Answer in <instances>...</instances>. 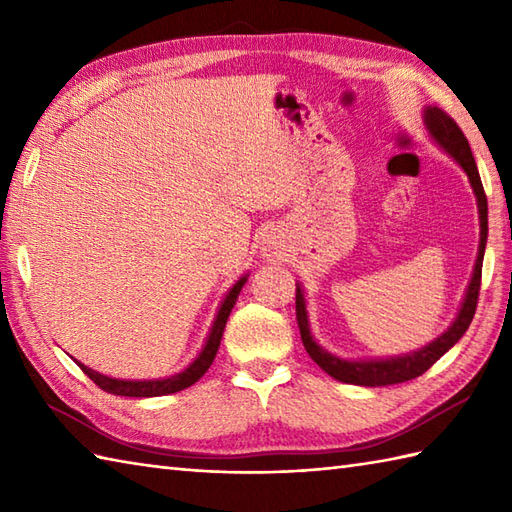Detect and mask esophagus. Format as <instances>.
I'll return each instance as SVG.
<instances>
[{"instance_id":"34e87169","label":"esophagus","mask_w":512,"mask_h":512,"mask_svg":"<svg viewBox=\"0 0 512 512\" xmlns=\"http://www.w3.org/2000/svg\"><path fill=\"white\" fill-rule=\"evenodd\" d=\"M264 255L266 257H281L284 255V250H286V242H284V237H281L279 233H270V235H266V242H264Z\"/></svg>"}]
</instances>
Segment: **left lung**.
Returning a JSON list of instances; mask_svg holds the SVG:
<instances>
[{"instance_id":"8db88e82","label":"left lung","mask_w":512,"mask_h":512,"mask_svg":"<svg viewBox=\"0 0 512 512\" xmlns=\"http://www.w3.org/2000/svg\"><path fill=\"white\" fill-rule=\"evenodd\" d=\"M424 125H427L429 134L436 138V143L449 151L451 158L458 162V165L466 171V176L471 180L473 193L477 198V209H480V250H477V262L471 277L469 290H466L464 303L460 308L458 319L453 321L451 328L438 336L436 341L429 343L422 350L405 354V356H394L385 358V361H343V358H336L314 343L310 328H308V314H306V301H303V292L297 286V323L301 332V341L310 358L317 363L323 372H328L332 378L341 380L347 385H363V387H383V385H396V383H407L411 378L422 376L427 369L438 361V358L449 352L451 347L462 339V334L469 330V325L475 317L477 299H480V286H482V262H484V248H486V237H488V204H486V193L480 180V171H477L475 158L471 154L469 140H466L464 132L458 127L453 118L440 110V107H429L424 112Z\"/></svg>"}]
</instances>
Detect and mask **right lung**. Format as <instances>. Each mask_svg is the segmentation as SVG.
Instances as JSON below:
<instances>
[{
    "instance_id": "right-lung-1",
    "label": "right lung",
    "mask_w": 512,
    "mask_h": 512,
    "mask_svg": "<svg viewBox=\"0 0 512 512\" xmlns=\"http://www.w3.org/2000/svg\"><path fill=\"white\" fill-rule=\"evenodd\" d=\"M244 284H246V277L239 279L237 284L231 288V292H228L220 312H217L215 323H213L211 334H209V341H206L204 350L198 354V358H195V361L187 369H184V372H180L176 376L160 378V380H118V378H110V376H103L99 372H94V369L81 365L79 361H76V363H79V367L94 380L96 385H99L103 391H107V394H114V396L151 398V396L176 394V391L187 389L193 383H198V380L204 376L206 369L211 367L217 350H220V341H222V334H224V328H226V319H228V314H231L239 290H242Z\"/></svg>"
}]
</instances>
